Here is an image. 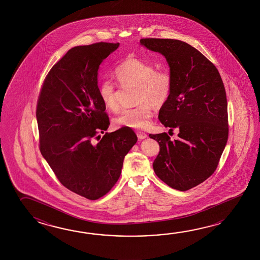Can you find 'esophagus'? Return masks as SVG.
<instances>
[{"mask_svg":"<svg viewBox=\"0 0 260 260\" xmlns=\"http://www.w3.org/2000/svg\"><path fill=\"white\" fill-rule=\"evenodd\" d=\"M137 136H138V139H139V140H142V139H145V138L148 137V136H147V134H146V133L143 132L137 133Z\"/></svg>","mask_w":260,"mask_h":260,"instance_id":"1","label":"esophagus"}]
</instances>
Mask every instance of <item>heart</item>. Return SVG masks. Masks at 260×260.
<instances>
[{"label": "heart", "mask_w": 260, "mask_h": 260, "mask_svg": "<svg viewBox=\"0 0 260 260\" xmlns=\"http://www.w3.org/2000/svg\"><path fill=\"white\" fill-rule=\"evenodd\" d=\"M114 76L122 86L135 85L136 101L139 103L135 108L124 109L113 119L117 128L135 129L147 128L150 123L156 108L165 105L171 94L172 77L166 71H155V67L138 57H128L114 70ZM99 98L107 110L116 111L119 108L116 98V86L110 80H103L99 84Z\"/></svg>", "instance_id": "heart-1"}]
</instances>
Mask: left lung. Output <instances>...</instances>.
Wrapping results in <instances>:
<instances>
[{
    "label": "left lung",
    "mask_w": 260,
    "mask_h": 260,
    "mask_svg": "<svg viewBox=\"0 0 260 260\" xmlns=\"http://www.w3.org/2000/svg\"><path fill=\"white\" fill-rule=\"evenodd\" d=\"M140 44L166 57L173 86L159 120L170 130H179L174 141L166 133L149 134L160 146L152 166L169 187L186 191L213 175L226 147L225 87L214 64L187 43L149 38Z\"/></svg>",
    "instance_id": "1"
}]
</instances>
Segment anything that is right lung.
Returning a JSON list of instances; mask_svg holds the SVG:
<instances>
[{
    "label": "right lung",
    "instance_id": "add662e5",
    "mask_svg": "<svg viewBox=\"0 0 260 260\" xmlns=\"http://www.w3.org/2000/svg\"><path fill=\"white\" fill-rule=\"evenodd\" d=\"M119 45L98 43L69 50L47 74L37 104L41 153L61 184L86 199L111 190L138 141L131 128L100 135L110 120L99 98V69Z\"/></svg>",
    "mask_w": 260,
    "mask_h": 260
}]
</instances>
